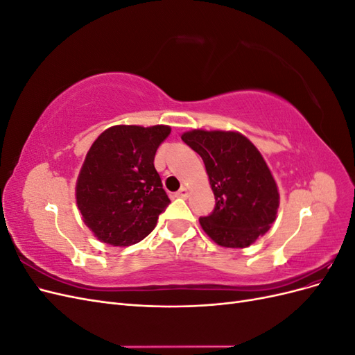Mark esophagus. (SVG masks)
Returning <instances> with one entry per match:
<instances>
[{
    "label": "esophagus",
    "mask_w": 355,
    "mask_h": 355,
    "mask_svg": "<svg viewBox=\"0 0 355 355\" xmlns=\"http://www.w3.org/2000/svg\"><path fill=\"white\" fill-rule=\"evenodd\" d=\"M176 196H178V197H180V198H187V197H188V189L182 187V188L176 192Z\"/></svg>",
    "instance_id": "esophagus-1"
}]
</instances>
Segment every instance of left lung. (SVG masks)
Wrapping results in <instances>:
<instances>
[{"label": "left lung", "mask_w": 355, "mask_h": 355, "mask_svg": "<svg viewBox=\"0 0 355 355\" xmlns=\"http://www.w3.org/2000/svg\"><path fill=\"white\" fill-rule=\"evenodd\" d=\"M202 158L214 194V209L200 223L222 247H247L270 230L278 189L265 159L240 133L192 130L182 135Z\"/></svg>", "instance_id": "left-lung-1"}]
</instances>
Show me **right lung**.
Here are the masks:
<instances>
[{
    "label": "right lung",
    "mask_w": 355,
    "mask_h": 355,
    "mask_svg": "<svg viewBox=\"0 0 355 355\" xmlns=\"http://www.w3.org/2000/svg\"><path fill=\"white\" fill-rule=\"evenodd\" d=\"M167 125H114L85 157L77 180L83 220L101 241L130 245L151 232L170 200L154 167Z\"/></svg>",
    "instance_id": "1"
}]
</instances>
